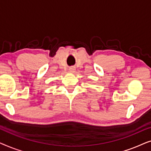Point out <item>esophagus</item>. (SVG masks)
Here are the masks:
<instances>
[{
  "label": "esophagus",
  "mask_w": 151,
  "mask_h": 151,
  "mask_svg": "<svg viewBox=\"0 0 151 151\" xmlns=\"http://www.w3.org/2000/svg\"><path fill=\"white\" fill-rule=\"evenodd\" d=\"M69 70H70V71H71V72H74V71H75L76 69H75V67H71L69 68Z\"/></svg>",
  "instance_id": "1"
}]
</instances>
